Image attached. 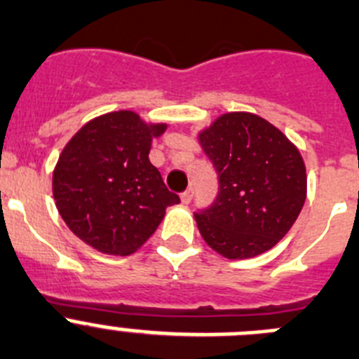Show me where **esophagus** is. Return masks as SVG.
Listing matches in <instances>:
<instances>
[{"label":"esophagus","instance_id":"esophagus-1","mask_svg":"<svg viewBox=\"0 0 359 359\" xmlns=\"http://www.w3.org/2000/svg\"><path fill=\"white\" fill-rule=\"evenodd\" d=\"M180 200H182L184 205H187V203H189L191 200H193V187H187V189L184 191L182 195H180Z\"/></svg>","mask_w":359,"mask_h":359}]
</instances>
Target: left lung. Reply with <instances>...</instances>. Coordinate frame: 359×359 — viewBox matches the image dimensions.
<instances>
[{"instance_id": "obj_1", "label": "left lung", "mask_w": 359, "mask_h": 359, "mask_svg": "<svg viewBox=\"0 0 359 359\" xmlns=\"http://www.w3.org/2000/svg\"><path fill=\"white\" fill-rule=\"evenodd\" d=\"M217 173V196L195 212L200 233L226 259H250L283 239L306 198L299 150L267 120L226 113L200 133Z\"/></svg>"}]
</instances>
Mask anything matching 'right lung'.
Instances as JSON below:
<instances>
[{
  "label": "right lung",
  "instance_id": "add662e5",
  "mask_svg": "<svg viewBox=\"0 0 359 359\" xmlns=\"http://www.w3.org/2000/svg\"><path fill=\"white\" fill-rule=\"evenodd\" d=\"M164 129L115 111L74 134L53 173V195L79 239L102 253L130 255L156 232L166 207L180 202L149 159L152 138Z\"/></svg>",
  "mask_w": 359,
  "mask_h": 359
}]
</instances>
